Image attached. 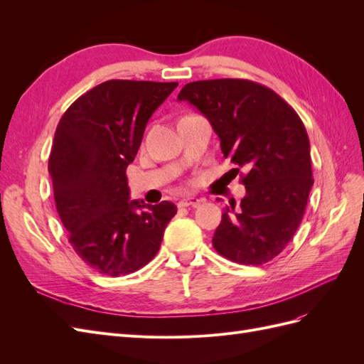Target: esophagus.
<instances>
[{
	"mask_svg": "<svg viewBox=\"0 0 364 364\" xmlns=\"http://www.w3.org/2000/svg\"><path fill=\"white\" fill-rule=\"evenodd\" d=\"M200 202H202V199H197V197H185V199L179 200L178 206H179V208H186V206L196 208V206L200 205Z\"/></svg>",
	"mask_w": 364,
	"mask_h": 364,
	"instance_id": "1",
	"label": "esophagus"
}]
</instances>
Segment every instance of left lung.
<instances>
[{
  "instance_id": "8db88e82",
  "label": "left lung",
  "mask_w": 364,
  "mask_h": 364,
  "mask_svg": "<svg viewBox=\"0 0 364 364\" xmlns=\"http://www.w3.org/2000/svg\"><path fill=\"white\" fill-rule=\"evenodd\" d=\"M178 100L199 109L225 158L247 168L246 196L225 208L214 249L240 264L269 262L296 234L314 182L302 119L270 87L245 79L186 83Z\"/></svg>"
}]
</instances>
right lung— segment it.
<instances>
[{
  "instance_id": "1",
  "label": "right lung",
  "mask_w": 364,
  "mask_h": 364,
  "mask_svg": "<svg viewBox=\"0 0 364 364\" xmlns=\"http://www.w3.org/2000/svg\"><path fill=\"white\" fill-rule=\"evenodd\" d=\"M176 86L107 80L77 98L59 121L48 159L54 200L73 249L98 273L121 277L144 267L178 213L167 200H129L126 176L149 118Z\"/></svg>"
}]
</instances>
